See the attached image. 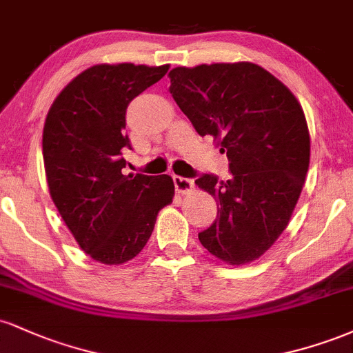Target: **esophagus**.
I'll return each mask as SVG.
<instances>
[{"mask_svg": "<svg viewBox=\"0 0 353 353\" xmlns=\"http://www.w3.org/2000/svg\"><path fill=\"white\" fill-rule=\"evenodd\" d=\"M174 185H176V190L179 194H189L194 188L192 179H188V177H181V176H174L172 177Z\"/></svg>", "mask_w": 353, "mask_h": 353, "instance_id": "34e87169", "label": "esophagus"}]
</instances>
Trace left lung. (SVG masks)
I'll return each mask as SVG.
<instances>
[{
    "label": "left lung",
    "mask_w": 353,
    "mask_h": 353,
    "mask_svg": "<svg viewBox=\"0 0 353 353\" xmlns=\"http://www.w3.org/2000/svg\"><path fill=\"white\" fill-rule=\"evenodd\" d=\"M169 79L177 106L201 136L214 137L232 172L229 181L196 179L217 202L201 244L225 264H249L281 237L305 184L310 134L303 109L282 81L249 61L179 66Z\"/></svg>",
    "instance_id": "obj_1"
}]
</instances>
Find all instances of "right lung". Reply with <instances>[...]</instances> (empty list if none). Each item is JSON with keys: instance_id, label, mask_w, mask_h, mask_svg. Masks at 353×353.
<instances>
[{"instance_id": "right-lung-1", "label": "right lung", "mask_w": 353, "mask_h": 353, "mask_svg": "<svg viewBox=\"0 0 353 353\" xmlns=\"http://www.w3.org/2000/svg\"><path fill=\"white\" fill-rule=\"evenodd\" d=\"M169 64H96L52 101L43 129L50 196L78 245L106 265L134 259L174 199L168 174L124 176L125 109Z\"/></svg>"}]
</instances>
